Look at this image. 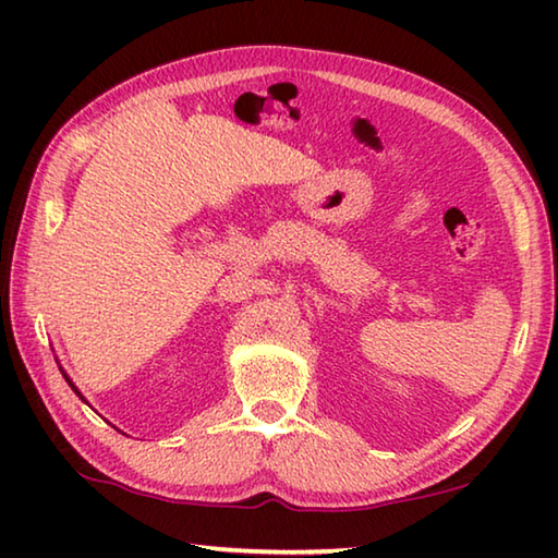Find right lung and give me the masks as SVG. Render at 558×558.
<instances>
[{
	"instance_id": "1",
	"label": "right lung",
	"mask_w": 558,
	"mask_h": 558,
	"mask_svg": "<svg viewBox=\"0 0 558 558\" xmlns=\"http://www.w3.org/2000/svg\"><path fill=\"white\" fill-rule=\"evenodd\" d=\"M63 376H65V374H63ZM65 381H69V386H71V389H73V391H75V393H78V396H81V391H78V389H75V386H73V384H71V379H69V376H65ZM81 399H83V396H81Z\"/></svg>"
}]
</instances>
